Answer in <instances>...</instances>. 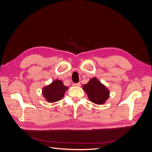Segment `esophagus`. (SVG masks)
Returning <instances> with one entry per match:
<instances>
[{"label":"esophagus","instance_id":"esophagus-1","mask_svg":"<svg viewBox=\"0 0 152 152\" xmlns=\"http://www.w3.org/2000/svg\"><path fill=\"white\" fill-rule=\"evenodd\" d=\"M73 86H77V87H79V86H80V84L79 83V82H78V83H75L74 84H73Z\"/></svg>","mask_w":152,"mask_h":152}]
</instances>
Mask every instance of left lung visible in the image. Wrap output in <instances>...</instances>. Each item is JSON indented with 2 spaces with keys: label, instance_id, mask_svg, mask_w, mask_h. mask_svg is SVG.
Wrapping results in <instances>:
<instances>
[{
  "label": "left lung",
  "instance_id": "1",
  "mask_svg": "<svg viewBox=\"0 0 152 152\" xmlns=\"http://www.w3.org/2000/svg\"><path fill=\"white\" fill-rule=\"evenodd\" d=\"M89 99L95 104H103L109 97V91L96 78H93L83 86Z\"/></svg>",
  "mask_w": 152,
  "mask_h": 152
}]
</instances>
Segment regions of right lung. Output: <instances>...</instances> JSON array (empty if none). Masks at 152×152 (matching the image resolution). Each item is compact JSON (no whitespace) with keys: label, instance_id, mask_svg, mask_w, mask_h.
Wrapping results in <instances>:
<instances>
[{"label":"right lung","instance_id":"right-lung-1","mask_svg":"<svg viewBox=\"0 0 152 152\" xmlns=\"http://www.w3.org/2000/svg\"><path fill=\"white\" fill-rule=\"evenodd\" d=\"M67 89L68 87L63 84L62 81L56 80L44 87L42 94L48 102L53 103L61 99Z\"/></svg>","mask_w":152,"mask_h":152}]
</instances>
